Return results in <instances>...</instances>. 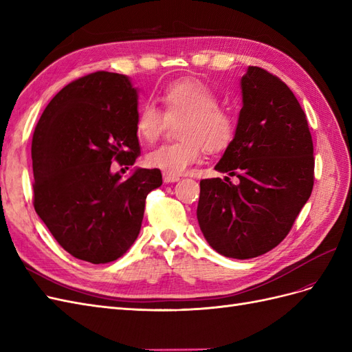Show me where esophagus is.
<instances>
[{
	"mask_svg": "<svg viewBox=\"0 0 352 352\" xmlns=\"http://www.w3.org/2000/svg\"><path fill=\"white\" fill-rule=\"evenodd\" d=\"M163 179H164V182L166 184H173V182H177V180L180 179L179 176H172V175H163Z\"/></svg>",
	"mask_w": 352,
	"mask_h": 352,
	"instance_id": "esophagus-1",
	"label": "esophagus"
}]
</instances>
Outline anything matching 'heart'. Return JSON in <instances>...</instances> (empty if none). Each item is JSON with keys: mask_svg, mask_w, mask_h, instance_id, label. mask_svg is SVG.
Returning a JSON list of instances; mask_svg holds the SVG:
<instances>
[{"mask_svg": "<svg viewBox=\"0 0 352 352\" xmlns=\"http://www.w3.org/2000/svg\"><path fill=\"white\" fill-rule=\"evenodd\" d=\"M160 101L163 111L153 102L140 105L136 135L145 142H154L168 120L184 119L179 126L180 141L160 145L148 153V167L179 176L199 162L204 148L208 153H220L235 138V117L228 109L219 107L217 94L204 82L192 78L172 82L160 94Z\"/></svg>", "mask_w": 352, "mask_h": 352, "instance_id": "b5f03b06", "label": "heart"}]
</instances>
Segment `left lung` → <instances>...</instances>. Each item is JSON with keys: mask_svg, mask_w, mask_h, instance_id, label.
<instances>
[{"mask_svg": "<svg viewBox=\"0 0 352 352\" xmlns=\"http://www.w3.org/2000/svg\"><path fill=\"white\" fill-rule=\"evenodd\" d=\"M241 91L235 138L214 167L228 176L201 180L197 219L212 250L247 260L289 233L311 195L314 157L305 113L285 82L250 66Z\"/></svg>", "mask_w": 352, "mask_h": 352, "instance_id": "left-lung-1", "label": "left lung"}]
</instances>
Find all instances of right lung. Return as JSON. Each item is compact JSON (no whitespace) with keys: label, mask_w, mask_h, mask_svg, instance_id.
I'll list each match as a JSON object with an SVG mask.
<instances>
[{"label":"right lung","mask_w":352,"mask_h":352,"mask_svg":"<svg viewBox=\"0 0 352 352\" xmlns=\"http://www.w3.org/2000/svg\"><path fill=\"white\" fill-rule=\"evenodd\" d=\"M138 89L119 73L95 72L50 101L32 138L34 207L73 257L114 261L140 235L146 195L162 186L157 168L126 180L111 163L133 166Z\"/></svg>","instance_id":"right-lung-1"}]
</instances>
